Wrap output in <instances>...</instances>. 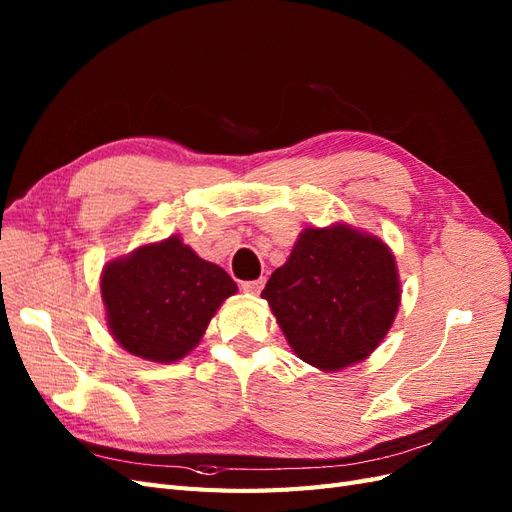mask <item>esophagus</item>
<instances>
[{
  "instance_id": "1",
  "label": "esophagus",
  "mask_w": 512,
  "mask_h": 512,
  "mask_svg": "<svg viewBox=\"0 0 512 512\" xmlns=\"http://www.w3.org/2000/svg\"><path fill=\"white\" fill-rule=\"evenodd\" d=\"M262 286H265V280H252V282H243L241 290L247 292V294H254V297H256V294H260Z\"/></svg>"
}]
</instances>
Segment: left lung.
Listing matches in <instances>:
<instances>
[{
  "label": "left lung",
  "mask_w": 512,
  "mask_h": 512,
  "mask_svg": "<svg viewBox=\"0 0 512 512\" xmlns=\"http://www.w3.org/2000/svg\"><path fill=\"white\" fill-rule=\"evenodd\" d=\"M262 299L301 361L339 371L365 361L391 329L401 299L395 256L348 224L305 228Z\"/></svg>",
  "instance_id": "8db88e82"
}]
</instances>
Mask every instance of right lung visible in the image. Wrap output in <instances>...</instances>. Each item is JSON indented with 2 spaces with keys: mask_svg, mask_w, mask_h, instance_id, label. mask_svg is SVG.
Here are the masks:
<instances>
[{
  "mask_svg": "<svg viewBox=\"0 0 512 512\" xmlns=\"http://www.w3.org/2000/svg\"><path fill=\"white\" fill-rule=\"evenodd\" d=\"M100 290L117 344L145 361L173 363L196 348L237 284L173 235L108 262Z\"/></svg>",
  "mask_w": 512,
  "mask_h": 512,
  "instance_id": "add662e5",
  "label": "right lung"
}]
</instances>
